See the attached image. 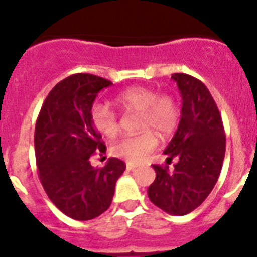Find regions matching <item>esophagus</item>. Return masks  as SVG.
Masks as SVG:
<instances>
[{
  "mask_svg": "<svg viewBox=\"0 0 257 257\" xmlns=\"http://www.w3.org/2000/svg\"><path fill=\"white\" fill-rule=\"evenodd\" d=\"M138 168V164H134V163H126V169L128 170H134Z\"/></svg>",
  "mask_w": 257,
  "mask_h": 257,
  "instance_id": "34e87169",
  "label": "esophagus"
}]
</instances>
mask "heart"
Instances as JSON below:
<instances>
[{
	"mask_svg": "<svg viewBox=\"0 0 257 257\" xmlns=\"http://www.w3.org/2000/svg\"><path fill=\"white\" fill-rule=\"evenodd\" d=\"M114 102L124 112L139 113L138 129L144 131L136 136H125L115 142L112 153L131 163L143 162L157 147L155 132L168 137L175 131L180 109L177 99L170 94H159L145 87H132L114 97ZM90 120L94 128L105 138H114L119 133V119L112 108L102 102H95L90 108Z\"/></svg>",
	"mask_w": 257,
	"mask_h": 257,
	"instance_id": "obj_1",
	"label": "heart"
}]
</instances>
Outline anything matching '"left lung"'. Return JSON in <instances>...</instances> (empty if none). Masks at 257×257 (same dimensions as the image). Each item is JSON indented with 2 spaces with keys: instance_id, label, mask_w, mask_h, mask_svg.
<instances>
[{
  "instance_id": "left-lung-1",
  "label": "left lung",
  "mask_w": 257,
  "mask_h": 257,
  "mask_svg": "<svg viewBox=\"0 0 257 257\" xmlns=\"http://www.w3.org/2000/svg\"><path fill=\"white\" fill-rule=\"evenodd\" d=\"M183 107L177 132L164 154L178 158L174 170L153 165L154 183L148 196L170 215H186L201 205L219 179L225 157L224 125L214 98L201 80L185 73L172 74Z\"/></svg>"
}]
</instances>
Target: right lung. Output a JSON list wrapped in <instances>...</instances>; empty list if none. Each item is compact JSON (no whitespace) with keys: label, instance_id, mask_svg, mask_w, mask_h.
<instances>
[{"label":"right lung","instance_id":"1","mask_svg":"<svg viewBox=\"0 0 257 257\" xmlns=\"http://www.w3.org/2000/svg\"><path fill=\"white\" fill-rule=\"evenodd\" d=\"M112 84L88 73L67 77L48 93L36 123V162L43 189L63 214L79 221L108 210L125 170V163L116 158L103 168L89 162L94 153L107 149L90 120V108L98 93Z\"/></svg>","mask_w":257,"mask_h":257}]
</instances>
